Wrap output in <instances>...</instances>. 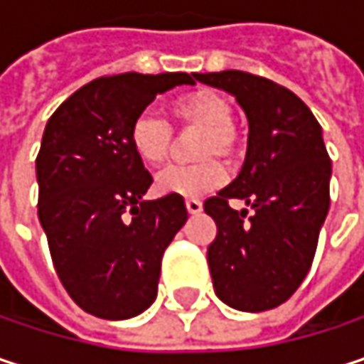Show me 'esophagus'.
<instances>
[{"mask_svg":"<svg viewBox=\"0 0 364 364\" xmlns=\"http://www.w3.org/2000/svg\"><path fill=\"white\" fill-rule=\"evenodd\" d=\"M185 208H187L189 215H200L202 213V202L196 200V198H189V200H185Z\"/></svg>","mask_w":364,"mask_h":364,"instance_id":"esophagus-1","label":"esophagus"}]
</instances>
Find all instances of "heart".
Returning <instances> with one entry per match:
<instances>
[{"label": "heart", "instance_id": "b5f03b06", "mask_svg": "<svg viewBox=\"0 0 364 364\" xmlns=\"http://www.w3.org/2000/svg\"><path fill=\"white\" fill-rule=\"evenodd\" d=\"M171 117L181 128H198L200 134L193 143V156L202 158L193 164L171 166L156 179V189L164 196H202L217 189L225 181V168L215 158H234L240 147V136L236 126L230 122L232 107L225 97L215 90H193L177 97L171 103ZM173 132L166 122L149 113L134 117L128 130V143L134 156L151 168L166 162L171 151Z\"/></svg>", "mask_w": 364, "mask_h": 364}]
</instances>
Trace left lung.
Returning a JSON list of instances; mask_svg holds the SVG:
<instances>
[{"label":"left lung","instance_id":"obj_1","mask_svg":"<svg viewBox=\"0 0 364 364\" xmlns=\"http://www.w3.org/2000/svg\"><path fill=\"white\" fill-rule=\"evenodd\" d=\"M196 80L232 95L249 122L238 177L204 202L217 223L206 253L215 293L242 312L278 308L304 282L327 219L331 160L323 128L297 95L272 80L234 69ZM232 197L250 208L232 209Z\"/></svg>","mask_w":364,"mask_h":364}]
</instances>
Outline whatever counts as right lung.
Masks as SVG:
<instances>
[{"mask_svg":"<svg viewBox=\"0 0 364 364\" xmlns=\"http://www.w3.org/2000/svg\"><path fill=\"white\" fill-rule=\"evenodd\" d=\"M196 73H122L73 92L46 124L36 160L54 269L88 314L126 321L158 295L162 255L187 221L181 196L145 200L151 175L134 156V117Z\"/></svg>","mask_w":364,"mask_h":364,"instance_id":"right-lung-1","label":"right lung"}]
</instances>
